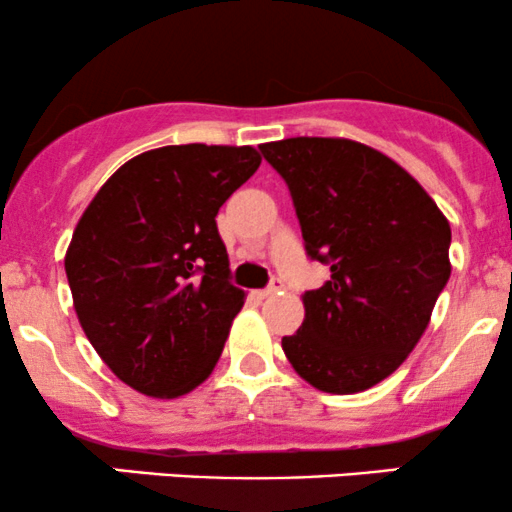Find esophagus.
I'll return each mask as SVG.
<instances>
[{"mask_svg":"<svg viewBox=\"0 0 512 512\" xmlns=\"http://www.w3.org/2000/svg\"><path fill=\"white\" fill-rule=\"evenodd\" d=\"M281 289H284V284H281V279H274L272 284L267 286V289H262V291H260V296H262V298H267V296H272V293L281 291Z\"/></svg>","mask_w":512,"mask_h":512,"instance_id":"34e87169","label":"esophagus"}]
</instances>
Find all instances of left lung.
I'll return each instance as SVG.
<instances>
[{
    "label": "left lung",
    "mask_w": 512,
    "mask_h": 512,
    "mask_svg": "<svg viewBox=\"0 0 512 512\" xmlns=\"http://www.w3.org/2000/svg\"><path fill=\"white\" fill-rule=\"evenodd\" d=\"M289 187L305 255L330 267L305 291V320L281 339L301 378L351 395L411 354L450 279V223L392 158L349 139L260 146Z\"/></svg>",
    "instance_id": "obj_1"
}]
</instances>
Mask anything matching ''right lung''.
Instances as JSON below:
<instances>
[{
	"label": "right lung",
	"instance_id": "1",
	"mask_svg": "<svg viewBox=\"0 0 512 512\" xmlns=\"http://www.w3.org/2000/svg\"><path fill=\"white\" fill-rule=\"evenodd\" d=\"M252 146H163L98 190L64 272L88 342L122 383L180 397L209 378L243 308L216 228L221 204L260 168Z\"/></svg>",
	"mask_w": 512,
	"mask_h": 512
}]
</instances>
